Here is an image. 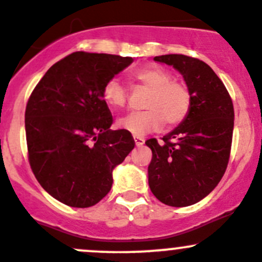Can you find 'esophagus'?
<instances>
[{"mask_svg": "<svg viewBox=\"0 0 262 262\" xmlns=\"http://www.w3.org/2000/svg\"><path fill=\"white\" fill-rule=\"evenodd\" d=\"M135 144H136V146H142V145L145 144V140L142 139V137L135 136Z\"/></svg>", "mask_w": 262, "mask_h": 262, "instance_id": "34e87169", "label": "esophagus"}]
</instances>
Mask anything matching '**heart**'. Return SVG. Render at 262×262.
<instances>
[{
  "label": "heart",
  "mask_w": 262,
  "mask_h": 262,
  "mask_svg": "<svg viewBox=\"0 0 262 262\" xmlns=\"http://www.w3.org/2000/svg\"><path fill=\"white\" fill-rule=\"evenodd\" d=\"M134 80L150 90L142 112H131L120 118L117 126L132 136L141 137L162 130L164 123L176 126L190 113L192 95L186 84L173 80L172 74L160 67H145L134 75ZM103 99L112 110L126 104L127 92L122 82L111 79L103 88Z\"/></svg>",
  "instance_id": "heart-1"
}]
</instances>
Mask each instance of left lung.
Here are the masks:
<instances>
[{
	"label": "left lung",
	"mask_w": 262,
	"mask_h": 262,
	"mask_svg": "<svg viewBox=\"0 0 262 262\" xmlns=\"http://www.w3.org/2000/svg\"><path fill=\"white\" fill-rule=\"evenodd\" d=\"M154 61L173 66L192 95L185 121L163 137L145 144L152 158L149 187L163 204L174 208L199 203L218 186L232 146L234 110L222 80L209 64L183 54H164Z\"/></svg>",
	"instance_id": "1"
}]
</instances>
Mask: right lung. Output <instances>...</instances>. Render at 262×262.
<instances>
[{"instance_id":"1","label":"right lung","mask_w":262,"mask_h":262,"mask_svg":"<svg viewBox=\"0 0 262 262\" xmlns=\"http://www.w3.org/2000/svg\"><path fill=\"white\" fill-rule=\"evenodd\" d=\"M131 57L75 52L54 63L25 110L29 163L40 186L72 208H89L111 191L113 169L135 147L131 134L111 130L103 99L108 80Z\"/></svg>"}]
</instances>
